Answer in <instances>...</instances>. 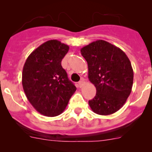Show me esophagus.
<instances>
[{
    "mask_svg": "<svg viewBox=\"0 0 152 152\" xmlns=\"http://www.w3.org/2000/svg\"><path fill=\"white\" fill-rule=\"evenodd\" d=\"M85 85V80H84L83 79H82V80L79 81V82H78V86H79V87H80V88H81V87H83V86Z\"/></svg>",
    "mask_w": 152,
    "mask_h": 152,
    "instance_id": "34e87169",
    "label": "esophagus"
}]
</instances>
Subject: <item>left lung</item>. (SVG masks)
Returning <instances> with one entry per match:
<instances>
[{"mask_svg": "<svg viewBox=\"0 0 152 152\" xmlns=\"http://www.w3.org/2000/svg\"><path fill=\"white\" fill-rule=\"evenodd\" d=\"M88 65V79L96 94L88 102L101 115L118 111L131 93L134 73L128 56L118 47L99 39L81 49Z\"/></svg>", "mask_w": 152, "mask_h": 152, "instance_id": "1", "label": "left lung"}]
</instances>
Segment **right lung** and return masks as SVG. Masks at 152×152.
<instances>
[{"label": "right lung", "instance_id": "1", "mask_svg": "<svg viewBox=\"0 0 152 152\" xmlns=\"http://www.w3.org/2000/svg\"><path fill=\"white\" fill-rule=\"evenodd\" d=\"M69 46L56 39L44 42L31 53L22 73L27 99L40 114L54 117L63 113L76 90L61 62Z\"/></svg>", "mask_w": 152, "mask_h": 152}]
</instances>
